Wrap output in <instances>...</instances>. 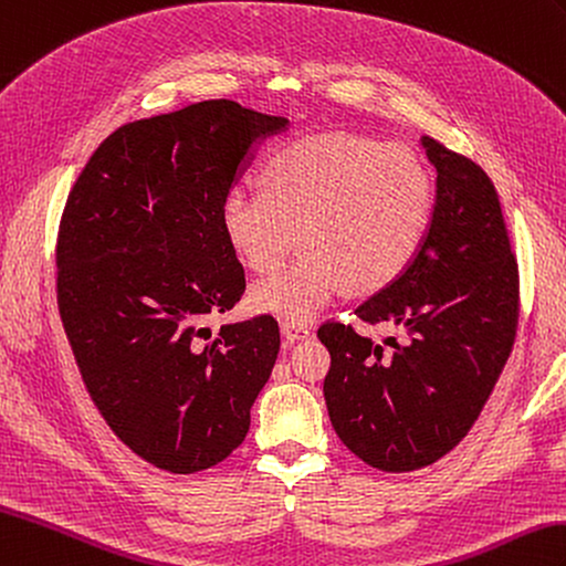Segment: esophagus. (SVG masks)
<instances>
[{
    "label": "esophagus",
    "mask_w": 566,
    "mask_h": 566,
    "mask_svg": "<svg viewBox=\"0 0 566 566\" xmlns=\"http://www.w3.org/2000/svg\"><path fill=\"white\" fill-rule=\"evenodd\" d=\"M282 335L286 337V343H296V339L311 335V327L301 321H282Z\"/></svg>",
    "instance_id": "34e87169"
}]
</instances>
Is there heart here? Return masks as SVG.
Wrapping results in <instances>:
<instances>
[{
    "mask_svg": "<svg viewBox=\"0 0 566 566\" xmlns=\"http://www.w3.org/2000/svg\"><path fill=\"white\" fill-rule=\"evenodd\" d=\"M262 192L231 190L221 229L245 268H286L251 289V304L308 321L333 298L376 292L410 268L429 231L437 182L402 144L354 133H318L284 144L260 168Z\"/></svg>",
    "mask_w": 566,
    "mask_h": 566,
    "instance_id": "obj_1",
    "label": "heart"
}]
</instances>
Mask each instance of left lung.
<instances>
[{
	"mask_svg": "<svg viewBox=\"0 0 566 566\" xmlns=\"http://www.w3.org/2000/svg\"><path fill=\"white\" fill-rule=\"evenodd\" d=\"M437 168L427 239L396 282L354 311L407 333L376 345L354 325L318 327L323 392L347 449L384 472L437 463L478 422L516 343L518 262L494 182L468 156L422 139Z\"/></svg>",
	"mask_w": 566,
	"mask_h": 566,
	"instance_id": "left-lung-1",
	"label": "left lung"
}]
</instances>
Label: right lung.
I'll return each mask as SVG.
<instances>
[{
  "label": "right lung",
  "mask_w": 566,
  "mask_h": 566,
  "mask_svg": "<svg viewBox=\"0 0 566 566\" xmlns=\"http://www.w3.org/2000/svg\"><path fill=\"white\" fill-rule=\"evenodd\" d=\"M286 117L217 98L117 127L70 190L57 308L91 400L144 461L190 475L243 443L280 352L272 315L221 325L245 272L221 202Z\"/></svg>",
  "instance_id": "add662e5"
}]
</instances>
